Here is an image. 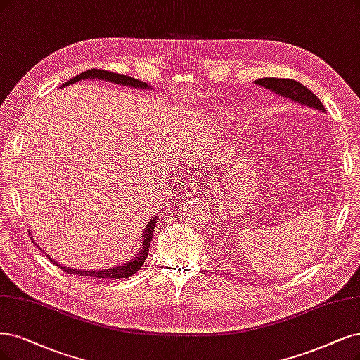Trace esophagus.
Returning a JSON list of instances; mask_svg holds the SVG:
<instances>
[{
    "label": "esophagus",
    "mask_w": 360,
    "mask_h": 360,
    "mask_svg": "<svg viewBox=\"0 0 360 360\" xmlns=\"http://www.w3.org/2000/svg\"><path fill=\"white\" fill-rule=\"evenodd\" d=\"M203 187H205V185L198 184L197 181H191V188H193L194 191H202V190H203Z\"/></svg>",
    "instance_id": "esophagus-1"
}]
</instances>
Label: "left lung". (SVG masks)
<instances>
[{
	"label": "left lung",
	"instance_id": "obj_1",
	"mask_svg": "<svg viewBox=\"0 0 360 360\" xmlns=\"http://www.w3.org/2000/svg\"><path fill=\"white\" fill-rule=\"evenodd\" d=\"M257 84L270 89L274 93H277L278 96H285L289 98L295 102H300L302 105L311 106V108L325 111V106L321 102L314 93L311 90H309L305 86H302L301 83L295 82V79L290 78H261L255 82Z\"/></svg>",
	"mask_w": 360,
	"mask_h": 360
}]
</instances>
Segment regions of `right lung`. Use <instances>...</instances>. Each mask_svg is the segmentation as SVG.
I'll return each mask as SVG.
<instances>
[{
  "mask_svg": "<svg viewBox=\"0 0 360 360\" xmlns=\"http://www.w3.org/2000/svg\"><path fill=\"white\" fill-rule=\"evenodd\" d=\"M86 78H99V79H105V82H112L115 84H120V86H129V87H135V89H148V84L146 83H142L139 82V79L136 78H131V77H127V75H122V74H115V72H111V71H105V70H87L82 74H78L77 77L71 78L68 83H65L63 86H70L72 83H77L79 82V79H86ZM62 86V87H63ZM157 218L154 217L148 225H146L145 229V233H143V246L139 252V255L131 259L130 262L124 264L123 267H115V269H110V270H101V271H79V270H74V269H70V267H65V265H60L58 264L56 261H53L51 258H49L53 264H56L60 270H63L66 274H77V276H83V277H96V278H111V281H114V278H126V277H130L135 274L146 259V257H148V250H150V243L153 240V233H154V227L157 224ZM49 257V255H47Z\"/></svg>",
  "mask_w": 360,
  "mask_h": 360,
  "instance_id": "add662e5",
  "label": "right lung"
}]
</instances>
